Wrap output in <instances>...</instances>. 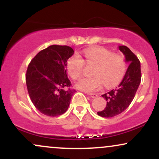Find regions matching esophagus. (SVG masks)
<instances>
[{
	"label": "esophagus",
	"mask_w": 159,
	"mask_h": 159,
	"mask_svg": "<svg viewBox=\"0 0 159 159\" xmlns=\"http://www.w3.org/2000/svg\"><path fill=\"white\" fill-rule=\"evenodd\" d=\"M88 95L90 96V97H92V98H96L98 96V95L96 94V93H88Z\"/></svg>",
	"instance_id": "esophagus-1"
}]
</instances>
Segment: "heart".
I'll return each instance as SVG.
<instances>
[{
	"label": "heart",
	"mask_w": 159,
	"mask_h": 159,
	"mask_svg": "<svg viewBox=\"0 0 159 159\" xmlns=\"http://www.w3.org/2000/svg\"><path fill=\"white\" fill-rule=\"evenodd\" d=\"M84 61L95 66L92 78H84L76 84V87L86 92L99 90L103 84L110 88L122 81L126 72V61L122 54L112 53L104 48L87 49L84 52ZM84 61L79 54H74L67 61V72L72 79L79 78L82 75Z\"/></svg>",
	"instance_id": "b5f03b06"
}]
</instances>
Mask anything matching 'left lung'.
I'll list each match as a JSON object with an SVG mask.
<instances>
[{
    "instance_id": "left-lung-1",
    "label": "left lung",
    "mask_w": 159,
    "mask_h": 159,
    "mask_svg": "<svg viewBox=\"0 0 159 159\" xmlns=\"http://www.w3.org/2000/svg\"><path fill=\"white\" fill-rule=\"evenodd\" d=\"M119 49L125 55V61L129 66L119 86L102 96L106 99L107 105L103 111H98L97 114L102 117H113L123 112L132 103L141 80L138 58L125 45H120Z\"/></svg>"
}]
</instances>
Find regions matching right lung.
I'll return each instance as SVG.
<instances>
[{"mask_svg":"<svg viewBox=\"0 0 159 159\" xmlns=\"http://www.w3.org/2000/svg\"><path fill=\"white\" fill-rule=\"evenodd\" d=\"M73 54V49L67 45H50L38 53L28 65L27 91L42 114L57 116L68 109L75 92L69 88L71 82L66 74L67 61Z\"/></svg>","mask_w":159,"mask_h":159,"instance_id":"obj_1","label":"right lung"}]
</instances>
